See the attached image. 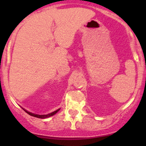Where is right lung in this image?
I'll use <instances>...</instances> for the list:
<instances>
[{"label": "right lung", "instance_id": "1", "mask_svg": "<svg viewBox=\"0 0 146 146\" xmlns=\"http://www.w3.org/2000/svg\"><path fill=\"white\" fill-rule=\"evenodd\" d=\"M23 110H24L25 111H26V112H27L28 114H29L30 116H32V117H36V118H40V119H46V118H48V117H51V116L54 115L55 114H56V113L58 112V111H59L60 109H58V110H56V111H53V112L50 113V114H44V115H39V114H34V113H31V112H29V111H27V110H25V109H23Z\"/></svg>", "mask_w": 146, "mask_h": 146}]
</instances>
